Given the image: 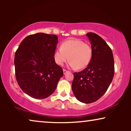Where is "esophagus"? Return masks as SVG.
<instances>
[{"instance_id": "esophagus-1", "label": "esophagus", "mask_w": 131, "mask_h": 131, "mask_svg": "<svg viewBox=\"0 0 131 131\" xmlns=\"http://www.w3.org/2000/svg\"><path fill=\"white\" fill-rule=\"evenodd\" d=\"M68 72H69V71L67 70L63 69V73H64V74H66V73H68Z\"/></svg>"}]
</instances>
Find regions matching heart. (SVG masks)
<instances>
[{"label":"heart","instance_id":"heart-1","mask_svg":"<svg viewBox=\"0 0 131 131\" xmlns=\"http://www.w3.org/2000/svg\"><path fill=\"white\" fill-rule=\"evenodd\" d=\"M92 57V46L79 39H69L62 42L61 48L53 53L55 62L62 66L68 60L71 68L83 69L90 63Z\"/></svg>","mask_w":131,"mask_h":131}]
</instances>
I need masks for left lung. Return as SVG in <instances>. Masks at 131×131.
Returning <instances> with one entry per match:
<instances>
[{
	"mask_svg": "<svg viewBox=\"0 0 131 131\" xmlns=\"http://www.w3.org/2000/svg\"><path fill=\"white\" fill-rule=\"evenodd\" d=\"M92 48L88 66L74 73L71 84L73 92L79 101L88 104L99 100L108 88L114 74L112 49L103 39L95 33H88Z\"/></svg>",
	"mask_w": 131,
	"mask_h": 131,
	"instance_id": "obj_1",
	"label": "left lung"
}]
</instances>
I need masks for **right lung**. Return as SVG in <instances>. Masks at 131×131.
<instances>
[{
	"mask_svg": "<svg viewBox=\"0 0 131 131\" xmlns=\"http://www.w3.org/2000/svg\"><path fill=\"white\" fill-rule=\"evenodd\" d=\"M57 43L55 35L34 34L27 36L15 52L16 79L31 97L43 99L51 95L63 76L62 69L53 58Z\"/></svg>",
	"mask_w": 131,
	"mask_h": 131,
	"instance_id": "obj_1",
	"label": "right lung"
}]
</instances>
